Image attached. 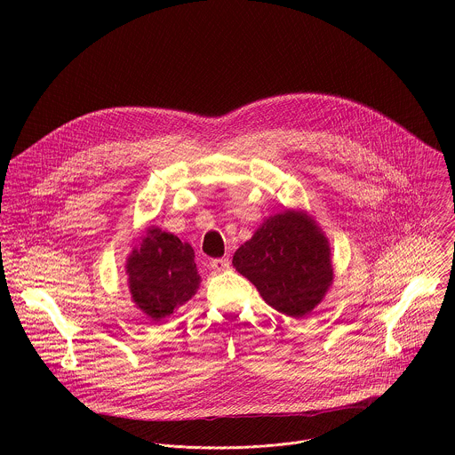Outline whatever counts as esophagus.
I'll return each mask as SVG.
<instances>
[{
	"label": "esophagus",
	"mask_w": 455,
	"mask_h": 455,
	"mask_svg": "<svg viewBox=\"0 0 455 455\" xmlns=\"http://www.w3.org/2000/svg\"><path fill=\"white\" fill-rule=\"evenodd\" d=\"M210 266L215 269V271H224L229 267V259L228 258H217V259L210 260Z\"/></svg>",
	"instance_id": "34e87169"
}]
</instances>
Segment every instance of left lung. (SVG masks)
<instances>
[{"label": "left lung", "mask_w": 455, "mask_h": 455, "mask_svg": "<svg viewBox=\"0 0 455 455\" xmlns=\"http://www.w3.org/2000/svg\"><path fill=\"white\" fill-rule=\"evenodd\" d=\"M275 310L299 319L310 314L332 283L329 242L312 217L285 210L262 222L233 256Z\"/></svg>", "instance_id": "1"}]
</instances>
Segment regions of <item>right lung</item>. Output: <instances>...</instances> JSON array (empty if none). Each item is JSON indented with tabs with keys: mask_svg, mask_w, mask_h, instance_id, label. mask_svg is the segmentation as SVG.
<instances>
[{
	"mask_svg": "<svg viewBox=\"0 0 455 455\" xmlns=\"http://www.w3.org/2000/svg\"><path fill=\"white\" fill-rule=\"evenodd\" d=\"M132 301L152 321H161L189 301L199 287L195 251L179 236L147 228L140 247L132 249L128 264Z\"/></svg>",
	"mask_w": 455,
	"mask_h": 455,
	"instance_id": "add662e5",
	"label": "right lung"
}]
</instances>
